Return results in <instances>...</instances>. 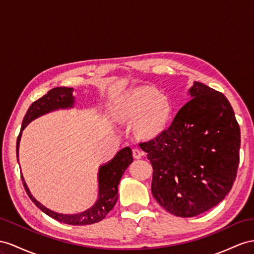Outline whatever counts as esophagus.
I'll return each instance as SVG.
<instances>
[{"instance_id":"1","label":"esophagus","mask_w":254,"mask_h":254,"mask_svg":"<svg viewBox=\"0 0 254 254\" xmlns=\"http://www.w3.org/2000/svg\"><path fill=\"white\" fill-rule=\"evenodd\" d=\"M133 157L135 159H140L142 157V151H140L137 148H134L133 149Z\"/></svg>"}]
</instances>
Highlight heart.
<instances>
[{
	"label": "heart",
	"mask_w": 254,
	"mask_h": 254,
	"mask_svg": "<svg viewBox=\"0 0 254 254\" xmlns=\"http://www.w3.org/2000/svg\"><path fill=\"white\" fill-rule=\"evenodd\" d=\"M116 113L121 120L127 122L137 119L135 131L140 136L151 137L166 126L172 105L167 96L160 94L155 88L141 86L128 90L120 96Z\"/></svg>",
	"instance_id": "b5f03b06"
}]
</instances>
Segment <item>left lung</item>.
I'll return each instance as SVG.
<instances>
[{"instance_id":"left-lung-1","label":"left lung","mask_w":254,"mask_h":254,"mask_svg":"<svg viewBox=\"0 0 254 254\" xmlns=\"http://www.w3.org/2000/svg\"><path fill=\"white\" fill-rule=\"evenodd\" d=\"M189 100L170 127L139 144L153 168V197L184 218L224 199L236 178L240 148V128L222 93L194 81Z\"/></svg>"}]
</instances>
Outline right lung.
<instances>
[{
    "label": "right lung",
    "mask_w": 254,
    "mask_h": 254,
    "mask_svg": "<svg viewBox=\"0 0 254 254\" xmlns=\"http://www.w3.org/2000/svg\"><path fill=\"white\" fill-rule=\"evenodd\" d=\"M73 88L66 87H58L48 91L47 94H45L41 99L35 101L29 107L27 114H25L22 126L17 138L16 146V154L17 161H19V145L22 131L27 127L30 122L35 120L38 117L46 115L48 113L55 112L59 109H68L73 108L75 105V96L73 95ZM133 162L132 150L129 147H126L118 151L115 157L107 162L106 164H103L99 168L97 174V180H99V193H97V199L92 207L79 213L74 214H63L56 212L49 209L46 206H44L38 201L25 184L24 178L21 175L22 183L25 191H27L31 200L40 208V209L51 217L53 219L59 221V222L70 224V225H88L100 222L107 216V213L113 209L114 206L118 199V186L122 175L125 174L128 165Z\"/></svg>",
    "instance_id": "right-lung-1"
}]
</instances>
